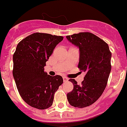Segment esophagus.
<instances>
[{"label": "esophagus", "instance_id": "obj_1", "mask_svg": "<svg viewBox=\"0 0 127 127\" xmlns=\"http://www.w3.org/2000/svg\"><path fill=\"white\" fill-rule=\"evenodd\" d=\"M63 81L65 83V82H67L68 81V79L67 77H66V76H63Z\"/></svg>", "mask_w": 127, "mask_h": 127}]
</instances>
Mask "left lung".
Segmentation results:
<instances>
[{"instance_id":"1","label":"left lung","mask_w":127,"mask_h":127,"mask_svg":"<svg viewBox=\"0 0 127 127\" xmlns=\"http://www.w3.org/2000/svg\"><path fill=\"white\" fill-rule=\"evenodd\" d=\"M66 37L79 48L78 67L81 72H86L81 85L74 79H69L74 88L67 94L68 101L74 107H87L98 100L106 87L111 70V52L106 42L91 32H79Z\"/></svg>"}]
</instances>
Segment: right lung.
<instances>
[{"label":"right lung","instance_id":"right-lung-1","mask_svg":"<svg viewBox=\"0 0 127 127\" xmlns=\"http://www.w3.org/2000/svg\"><path fill=\"white\" fill-rule=\"evenodd\" d=\"M63 39L62 36L35 32L17 44L13 55L12 74L20 95L32 107L40 110L49 108L55 92L63 83L61 76H50L44 71L46 62Z\"/></svg>","mask_w":127,"mask_h":127}]
</instances>
